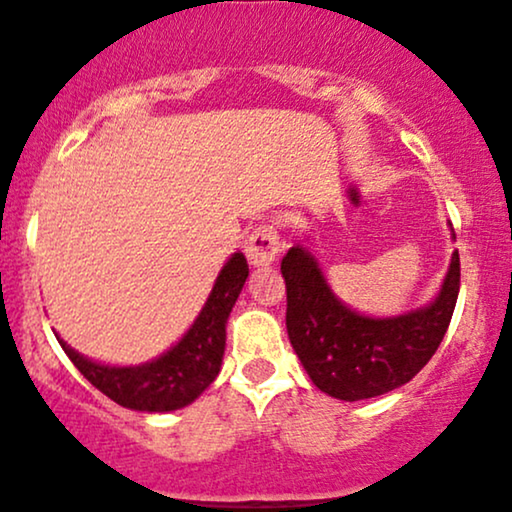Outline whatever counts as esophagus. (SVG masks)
<instances>
[{
    "mask_svg": "<svg viewBox=\"0 0 512 512\" xmlns=\"http://www.w3.org/2000/svg\"><path fill=\"white\" fill-rule=\"evenodd\" d=\"M245 252H248V260L250 264H255V267H269V264H274L281 252V240H279V233H276V228L269 226V223L257 226L255 231L250 233L248 248H245Z\"/></svg>",
    "mask_w": 512,
    "mask_h": 512,
    "instance_id": "1",
    "label": "esophagus"
}]
</instances>
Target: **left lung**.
Listing matches in <instances>:
<instances>
[{
    "mask_svg": "<svg viewBox=\"0 0 512 512\" xmlns=\"http://www.w3.org/2000/svg\"><path fill=\"white\" fill-rule=\"evenodd\" d=\"M281 274L293 351L315 387L344 402L385 395L409 383L443 342L460 293L457 250L438 296L424 308L395 317H368L344 305L303 245L286 252Z\"/></svg>",
    "mask_w": 512,
    "mask_h": 512,
    "instance_id": "left-lung-1",
    "label": "left lung"
}]
</instances>
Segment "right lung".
<instances>
[{
	"instance_id": "right-lung-1",
	"label": "right lung",
	"mask_w": 512,
	"mask_h": 512,
	"mask_svg": "<svg viewBox=\"0 0 512 512\" xmlns=\"http://www.w3.org/2000/svg\"><path fill=\"white\" fill-rule=\"evenodd\" d=\"M248 279V260L233 252L216 276L202 313L166 354L142 366H105L81 356L57 337L79 373L105 397L134 411H175L192 404L214 383L226 349V322Z\"/></svg>"
}]
</instances>
